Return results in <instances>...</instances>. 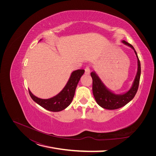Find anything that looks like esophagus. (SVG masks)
I'll list each match as a JSON object with an SVG mask.
<instances>
[{
  "instance_id": "esophagus-1",
  "label": "esophagus",
  "mask_w": 156,
  "mask_h": 156,
  "mask_svg": "<svg viewBox=\"0 0 156 156\" xmlns=\"http://www.w3.org/2000/svg\"><path fill=\"white\" fill-rule=\"evenodd\" d=\"M85 70V73L87 74V75H88V74H90V68L89 66H87Z\"/></svg>"
}]
</instances>
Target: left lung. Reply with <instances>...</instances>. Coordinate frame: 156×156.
Listing matches in <instances>:
<instances>
[{"label": "left lung", "mask_w": 156, "mask_h": 156, "mask_svg": "<svg viewBox=\"0 0 156 156\" xmlns=\"http://www.w3.org/2000/svg\"><path fill=\"white\" fill-rule=\"evenodd\" d=\"M122 42L133 49L138 60V71L136 73V75L135 76L132 87L129 89V90H128L125 94L121 95L114 94L110 91L108 88H106V87L104 85L101 79L96 75L95 72H92L90 73L93 80L92 91L95 99L97 103L101 107L106 109L113 110L121 108L128 104L129 101H132L136 94L138 88L139 82H140L141 67L140 62L136 52L135 51L134 47L130 44L128 43L125 40L122 41Z\"/></svg>", "instance_id": "1"}]
</instances>
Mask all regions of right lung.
I'll return each mask as SVG.
<instances>
[{
	"label": "right lung",
	"instance_id": "add662e5",
	"mask_svg": "<svg viewBox=\"0 0 156 156\" xmlns=\"http://www.w3.org/2000/svg\"><path fill=\"white\" fill-rule=\"evenodd\" d=\"M84 72V69L74 71L71 73L67 84L62 90V91L50 99H40L33 94L29 90L30 95L36 103L48 111L59 112L64 110L71 103L74 95H75L77 85Z\"/></svg>",
	"mask_w": 156,
	"mask_h": 156
}]
</instances>
